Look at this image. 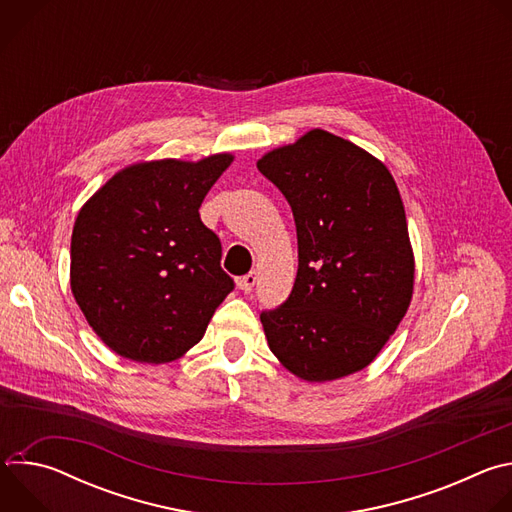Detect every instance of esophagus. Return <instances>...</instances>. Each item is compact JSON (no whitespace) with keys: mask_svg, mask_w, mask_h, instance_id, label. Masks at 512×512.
Returning <instances> with one entry per match:
<instances>
[{"mask_svg":"<svg viewBox=\"0 0 512 512\" xmlns=\"http://www.w3.org/2000/svg\"><path fill=\"white\" fill-rule=\"evenodd\" d=\"M239 287L245 291V294H251L253 291V287H255V283H257V273L255 271H249L247 275H243V277H239Z\"/></svg>","mask_w":512,"mask_h":512,"instance_id":"34e87169","label":"esophagus"}]
</instances>
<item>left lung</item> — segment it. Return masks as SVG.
<instances>
[{"mask_svg":"<svg viewBox=\"0 0 512 512\" xmlns=\"http://www.w3.org/2000/svg\"><path fill=\"white\" fill-rule=\"evenodd\" d=\"M257 168L289 202L298 233L291 294L261 312L271 352L310 383L362 371L413 294V251L391 172L324 129L265 154Z\"/></svg>","mask_w":512,"mask_h":512,"instance_id":"left-lung-1","label":"left lung"}]
</instances>
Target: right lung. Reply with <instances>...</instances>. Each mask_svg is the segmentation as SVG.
<instances>
[{"label": "right lung", "mask_w": 512, "mask_h": 512, "mask_svg": "<svg viewBox=\"0 0 512 512\" xmlns=\"http://www.w3.org/2000/svg\"><path fill=\"white\" fill-rule=\"evenodd\" d=\"M231 162V154H216L133 164L81 208L70 239V289L119 356L152 364L180 358L235 289L221 267V239L198 212Z\"/></svg>", "instance_id": "1"}]
</instances>
